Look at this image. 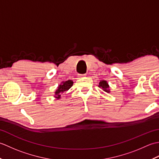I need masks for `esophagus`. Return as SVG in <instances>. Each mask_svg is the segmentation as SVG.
Wrapping results in <instances>:
<instances>
[{
	"instance_id": "esophagus-1",
	"label": "esophagus",
	"mask_w": 159,
	"mask_h": 159,
	"mask_svg": "<svg viewBox=\"0 0 159 159\" xmlns=\"http://www.w3.org/2000/svg\"><path fill=\"white\" fill-rule=\"evenodd\" d=\"M87 74H80V76H86Z\"/></svg>"
}]
</instances>
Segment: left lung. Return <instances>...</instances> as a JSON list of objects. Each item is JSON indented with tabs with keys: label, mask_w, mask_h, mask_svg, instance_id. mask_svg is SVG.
Here are the masks:
<instances>
[{
	"label": "left lung",
	"mask_w": 159,
	"mask_h": 159,
	"mask_svg": "<svg viewBox=\"0 0 159 159\" xmlns=\"http://www.w3.org/2000/svg\"><path fill=\"white\" fill-rule=\"evenodd\" d=\"M99 87H102L104 92H108V93L110 92L109 89H107L109 87V85H108V83L106 80H101L99 83Z\"/></svg>",
	"instance_id": "obj_1"
}]
</instances>
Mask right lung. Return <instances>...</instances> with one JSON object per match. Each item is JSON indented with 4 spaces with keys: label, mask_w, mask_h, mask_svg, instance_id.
Listing matches in <instances>:
<instances>
[{
    "label": "right lung",
    "mask_w": 159,
    "mask_h": 159,
    "mask_svg": "<svg viewBox=\"0 0 159 159\" xmlns=\"http://www.w3.org/2000/svg\"><path fill=\"white\" fill-rule=\"evenodd\" d=\"M73 85V82L72 80H67L66 82H63L61 85H60L58 87V89H57L55 92V97L56 98L59 99L61 98V94L63 92H66V91L68 90Z\"/></svg>",
    "instance_id": "obj_1"
}]
</instances>
